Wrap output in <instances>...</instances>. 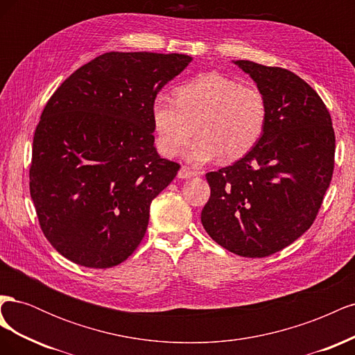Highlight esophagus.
<instances>
[{
    "label": "esophagus",
    "instance_id": "1",
    "mask_svg": "<svg viewBox=\"0 0 355 355\" xmlns=\"http://www.w3.org/2000/svg\"><path fill=\"white\" fill-rule=\"evenodd\" d=\"M197 175H198V171L191 170L189 167H182V168L179 170V173H178V176H179L180 179H189V178L197 176Z\"/></svg>",
    "mask_w": 355,
    "mask_h": 355
}]
</instances>
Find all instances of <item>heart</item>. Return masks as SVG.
I'll use <instances>...</instances> for the list:
<instances>
[{"instance_id": "1", "label": "heart", "mask_w": 355, "mask_h": 355, "mask_svg": "<svg viewBox=\"0 0 355 355\" xmlns=\"http://www.w3.org/2000/svg\"><path fill=\"white\" fill-rule=\"evenodd\" d=\"M151 116L158 149L166 157H176L197 130L187 158L202 164L220 154L227 159L249 154L265 132L268 108L254 85L209 72L178 87L175 101L157 96Z\"/></svg>"}]
</instances>
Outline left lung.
Returning <instances> with one entry per match:
<instances>
[{"mask_svg":"<svg viewBox=\"0 0 355 355\" xmlns=\"http://www.w3.org/2000/svg\"><path fill=\"white\" fill-rule=\"evenodd\" d=\"M266 101L261 141L234 164L210 171L201 223L244 257L283 250L309 230L335 167V130L317 92L296 73L237 60Z\"/></svg>","mask_w":355,"mask_h":355,"instance_id":"8db88e82","label":"left lung"}]
</instances>
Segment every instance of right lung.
Masks as SVG:
<instances>
[{
    "mask_svg": "<svg viewBox=\"0 0 355 355\" xmlns=\"http://www.w3.org/2000/svg\"><path fill=\"white\" fill-rule=\"evenodd\" d=\"M191 60L110 51L49 99L32 144L29 191L42 234L67 259L103 270L141 244L151 201L180 168L157 153L151 106Z\"/></svg>",
    "mask_w": 355,
    "mask_h": 355,
    "instance_id": "1",
    "label": "right lung"
}]
</instances>
